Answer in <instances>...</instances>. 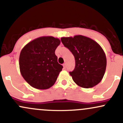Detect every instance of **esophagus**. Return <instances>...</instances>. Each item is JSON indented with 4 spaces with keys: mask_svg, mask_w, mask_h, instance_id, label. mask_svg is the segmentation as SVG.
Here are the masks:
<instances>
[{
    "mask_svg": "<svg viewBox=\"0 0 123 123\" xmlns=\"http://www.w3.org/2000/svg\"><path fill=\"white\" fill-rule=\"evenodd\" d=\"M63 69H66V63H63Z\"/></svg>",
    "mask_w": 123,
    "mask_h": 123,
    "instance_id": "34e87169",
    "label": "esophagus"
}]
</instances>
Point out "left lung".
<instances>
[{
    "label": "left lung",
    "instance_id": "obj_1",
    "mask_svg": "<svg viewBox=\"0 0 123 123\" xmlns=\"http://www.w3.org/2000/svg\"><path fill=\"white\" fill-rule=\"evenodd\" d=\"M61 40L75 59V68L69 72L74 83L88 88L101 82L106 68V57L101 46L82 35L63 37Z\"/></svg>",
    "mask_w": 123,
    "mask_h": 123
}]
</instances>
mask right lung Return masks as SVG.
Listing matches in <instances>:
<instances>
[{
	"instance_id": "right-lung-1",
	"label": "right lung",
	"mask_w": 123,
	"mask_h": 123,
	"mask_svg": "<svg viewBox=\"0 0 123 123\" xmlns=\"http://www.w3.org/2000/svg\"><path fill=\"white\" fill-rule=\"evenodd\" d=\"M60 43L58 38L42 36L29 42L22 49L19 58L20 72L32 87L46 90L55 83L63 68L55 54Z\"/></svg>"
}]
</instances>
